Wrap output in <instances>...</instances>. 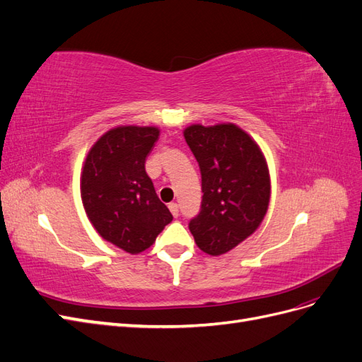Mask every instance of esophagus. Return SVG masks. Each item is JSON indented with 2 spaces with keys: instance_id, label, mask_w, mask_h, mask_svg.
<instances>
[{
  "instance_id": "1",
  "label": "esophagus",
  "mask_w": 362,
  "mask_h": 362,
  "mask_svg": "<svg viewBox=\"0 0 362 362\" xmlns=\"http://www.w3.org/2000/svg\"><path fill=\"white\" fill-rule=\"evenodd\" d=\"M169 210L173 214V217H178L180 216V206H178V204H175V202L169 204Z\"/></svg>"
}]
</instances>
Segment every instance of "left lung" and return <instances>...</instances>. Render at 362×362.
Masks as SVG:
<instances>
[{
	"label": "left lung",
	"instance_id": "left-lung-1",
	"mask_svg": "<svg viewBox=\"0 0 362 362\" xmlns=\"http://www.w3.org/2000/svg\"><path fill=\"white\" fill-rule=\"evenodd\" d=\"M184 137L199 164L204 193L189 229L201 250L222 255L254 233L267 213V163L255 141L234 124L190 125Z\"/></svg>",
	"mask_w": 362,
	"mask_h": 362
}]
</instances>
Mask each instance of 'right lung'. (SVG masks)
I'll return each instance as SVG.
<instances>
[{
	"mask_svg": "<svg viewBox=\"0 0 362 362\" xmlns=\"http://www.w3.org/2000/svg\"><path fill=\"white\" fill-rule=\"evenodd\" d=\"M158 136L156 127L113 128L84 161L80 187L86 214L98 234L128 254L148 249L173 218L145 170Z\"/></svg>",
	"mask_w": 362,
	"mask_h": 362,
	"instance_id": "add662e5",
	"label": "right lung"
}]
</instances>
